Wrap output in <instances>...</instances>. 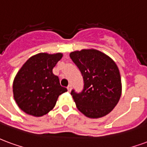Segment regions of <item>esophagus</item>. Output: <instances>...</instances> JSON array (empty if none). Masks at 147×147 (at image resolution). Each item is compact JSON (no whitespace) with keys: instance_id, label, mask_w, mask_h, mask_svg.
<instances>
[{"instance_id":"obj_1","label":"esophagus","mask_w":147,"mask_h":147,"mask_svg":"<svg viewBox=\"0 0 147 147\" xmlns=\"http://www.w3.org/2000/svg\"><path fill=\"white\" fill-rule=\"evenodd\" d=\"M71 88H72V86H71L70 84H69V85L67 86V90H68V92H70V91H71Z\"/></svg>"}]
</instances>
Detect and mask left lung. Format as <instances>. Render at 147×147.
Returning a JSON list of instances; mask_svg holds the SVG:
<instances>
[{"label":"left lung","instance_id":"1","mask_svg":"<svg viewBox=\"0 0 147 147\" xmlns=\"http://www.w3.org/2000/svg\"><path fill=\"white\" fill-rule=\"evenodd\" d=\"M69 56L80 69L84 88L71 91L77 107L90 118L106 116L117 104L121 80L117 66L109 56L95 49L73 51Z\"/></svg>","mask_w":147,"mask_h":147}]
</instances>
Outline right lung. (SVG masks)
<instances>
[{
    "instance_id": "1",
    "label": "right lung",
    "mask_w": 147,
    "mask_h": 147,
    "mask_svg": "<svg viewBox=\"0 0 147 147\" xmlns=\"http://www.w3.org/2000/svg\"><path fill=\"white\" fill-rule=\"evenodd\" d=\"M63 55L39 53L32 56L19 69L14 80V98L19 107L34 117L48 113L57 98L67 89L62 87L52 69Z\"/></svg>"
}]
</instances>
